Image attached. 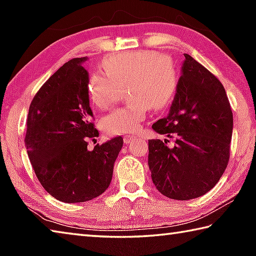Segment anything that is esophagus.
I'll return each instance as SVG.
<instances>
[{"instance_id":"1","label":"esophagus","mask_w":256,"mask_h":256,"mask_svg":"<svg viewBox=\"0 0 256 256\" xmlns=\"http://www.w3.org/2000/svg\"><path fill=\"white\" fill-rule=\"evenodd\" d=\"M136 136H125L123 140H124L125 144H132V142H133L134 140H136Z\"/></svg>"}]
</instances>
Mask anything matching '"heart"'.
I'll return each instance as SVG.
<instances>
[{"label":"heart","instance_id":"1","mask_svg":"<svg viewBox=\"0 0 256 256\" xmlns=\"http://www.w3.org/2000/svg\"><path fill=\"white\" fill-rule=\"evenodd\" d=\"M106 73L96 72L89 84L90 99L102 110L118 100L120 89L128 86V105L102 120L104 131L112 136L140 131L151 107L162 110L170 105L180 82L174 62L151 50L132 52L105 60Z\"/></svg>","mask_w":256,"mask_h":256}]
</instances>
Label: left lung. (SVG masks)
<instances>
[{
  "instance_id": "8db88e82",
  "label": "left lung",
  "mask_w": 256,
  "mask_h": 256,
  "mask_svg": "<svg viewBox=\"0 0 256 256\" xmlns=\"http://www.w3.org/2000/svg\"><path fill=\"white\" fill-rule=\"evenodd\" d=\"M170 114L152 125L159 134L175 138L149 141L151 178L160 193L186 201L204 196L218 183L230 157L232 112L216 76L184 54Z\"/></svg>"
}]
</instances>
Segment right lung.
I'll use <instances>...</instances> for the list:
<instances>
[{"label": "right lung", "instance_id": "add662e5", "mask_svg": "<svg viewBox=\"0 0 256 256\" xmlns=\"http://www.w3.org/2000/svg\"><path fill=\"white\" fill-rule=\"evenodd\" d=\"M86 58L60 66L29 107L24 144L38 180L58 201L92 200L110 184L115 160L123 146L118 136L88 149L98 136L89 106Z\"/></svg>", "mask_w": 256, "mask_h": 256}]
</instances>
